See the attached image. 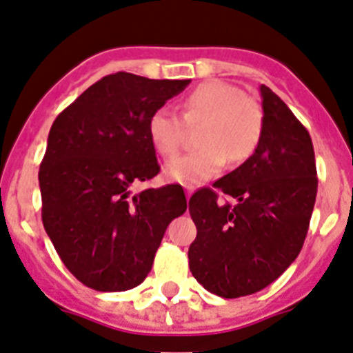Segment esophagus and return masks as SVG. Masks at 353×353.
<instances>
[{
	"mask_svg": "<svg viewBox=\"0 0 353 353\" xmlns=\"http://www.w3.org/2000/svg\"><path fill=\"white\" fill-rule=\"evenodd\" d=\"M192 194H194V188L192 186H186V197H192Z\"/></svg>",
	"mask_w": 353,
	"mask_h": 353,
	"instance_id": "esophagus-1",
	"label": "esophagus"
}]
</instances>
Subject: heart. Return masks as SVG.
<instances>
[{
	"label": "heart",
	"mask_w": 353,
	"mask_h": 353,
	"mask_svg": "<svg viewBox=\"0 0 353 353\" xmlns=\"http://www.w3.org/2000/svg\"><path fill=\"white\" fill-rule=\"evenodd\" d=\"M183 119L168 106L154 110L147 134L159 154L177 151L185 124H202L197 131L201 149L177 154L165 165V176L181 185L195 186L220 172L225 161L241 163L257 149L263 137L261 106L236 85L210 79L197 85L183 101Z\"/></svg>",
	"instance_id": "b5f03b06"
}]
</instances>
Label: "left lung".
Returning a JSON list of instances; mask_svg holds the SVG:
<instances>
[{
  "label": "left lung",
  "mask_w": 353,
  "mask_h": 353,
  "mask_svg": "<svg viewBox=\"0 0 353 353\" xmlns=\"http://www.w3.org/2000/svg\"><path fill=\"white\" fill-rule=\"evenodd\" d=\"M263 137L243 165L190 197L197 238L190 270L210 293L252 295L286 272L302 250L316 201L311 137L277 94L261 85ZM234 207L219 205L218 192Z\"/></svg>",
  "instance_id": "8db88e82"
}]
</instances>
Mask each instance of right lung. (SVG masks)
Listing matches in <instances>:
<instances>
[{"label":"right lung","mask_w":353,"mask_h":353,"mask_svg":"<svg viewBox=\"0 0 353 353\" xmlns=\"http://www.w3.org/2000/svg\"><path fill=\"white\" fill-rule=\"evenodd\" d=\"M188 83L108 74L51 125L39 170L42 223L67 270L92 290L142 284L167 225L186 211L179 185L134 195L131 186L159 172L151 113Z\"/></svg>","instance_id":"1"}]
</instances>
